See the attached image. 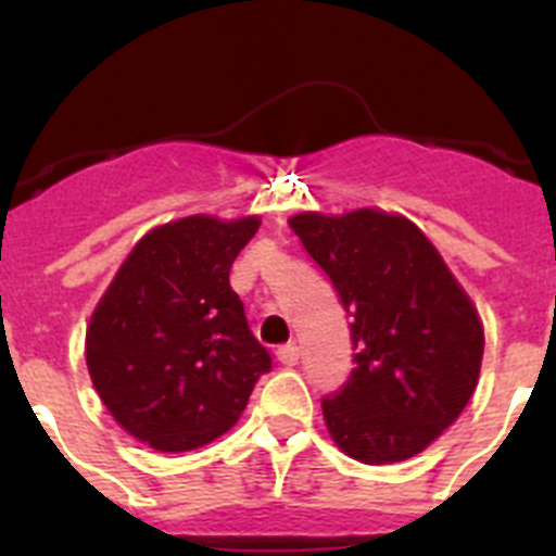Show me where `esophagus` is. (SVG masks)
I'll return each mask as SVG.
<instances>
[{
    "label": "esophagus",
    "mask_w": 556,
    "mask_h": 556,
    "mask_svg": "<svg viewBox=\"0 0 556 556\" xmlns=\"http://www.w3.org/2000/svg\"><path fill=\"white\" fill-rule=\"evenodd\" d=\"M277 359L282 362L285 367H293L295 362H299V345H295V342H288V345L277 349Z\"/></svg>",
    "instance_id": "obj_1"
}]
</instances>
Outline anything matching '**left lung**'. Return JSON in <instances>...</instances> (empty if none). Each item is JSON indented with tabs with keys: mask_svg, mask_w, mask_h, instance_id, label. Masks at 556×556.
Masks as SVG:
<instances>
[{
	"mask_svg": "<svg viewBox=\"0 0 556 556\" xmlns=\"http://www.w3.org/2000/svg\"><path fill=\"white\" fill-rule=\"evenodd\" d=\"M290 230L351 315L354 370L320 401L342 453L395 464L458 419L477 387L482 326L442 254L403 216L299 214Z\"/></svg>",
	"mask_w": 556,
	"mask_h": 556,
	"instance_id": "8db88e82",
	"label": "left lung"
}]
</instances>
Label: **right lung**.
<instances>
[{"instance_id":"obj_1","label":"right lung","mask_w":556,"mask_h":556,"mask_svg":"<svg viewBox=\"0 0 556 556\" xmlns=\"http://www.w3.org/2000/svg\"><path fill=\"white\" fill-rule=\"evenodd\" d=\"M261 222L189 216L150 230L87 329V370L103 406L139 442L184 453L247 408L271 356L249 331L230 268Z\"/></svg>"}]
</instances>
